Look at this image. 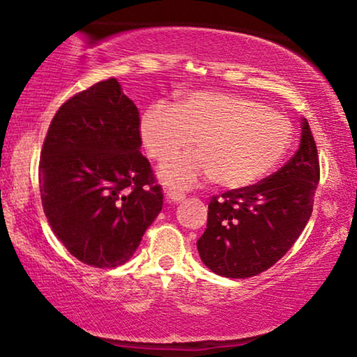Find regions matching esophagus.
Masks as SVG:
<instances>
[{
  "label": "esophagus",
  "mask_w": 357,
  "mask_h": 357,
  "mask_svg": "<svg viewBox=\"0 0 357 357\" xmlns=\"http://www.w3.org/2000/svg\"><path fill=\"white\" fill-rule=\"evenodd\" d=\"M184 198H186V195H184V192H181V191H176V190H167L166 191V199H167V202H171V203H179V202H183Z\"/></svg>",
  "instance_id": "1"
}]
</instances>
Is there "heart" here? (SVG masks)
<instances>
[{
    "mask_svg": "<svg viewBox=\"0 0 357 357\" xmlns=\"http://www.w3.org/2000/svg\"><path fill=\"white\" fill-rule=\"evenodd\" d=\"M292 130L289 117L261 102L204 90L181 93L176 105L154 102L141 117L142 142L154 161H171L199 141L202 153L161 169L162 181L176 188L210 178L227 190L253 186L282 161Z\"/></svg>",
    "mask_w": 357,
    "mask_h": 357,
    "instance_id": "b5f03b06",
    "label": "heart"
}]
</instances>
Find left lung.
<instances>
[{
  "label": "left lung",
  "mask_w": 357,
  "mask_h": 357,
  "mask_svg": "<svg viewBox=\"0 0 357 357\" xmlns=\"http://www.w3.org/2000/svg\"><path fill=\"white\" fill-rule=\"evenodd\" d=\"M321 167L309 122L297 153L264 181L213 196L198 252L208 268L228 278L258 275L296 243L312 215Z\"/></svg>",
  "instance_id": "8db88e82"
}]
</instances>
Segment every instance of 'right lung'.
<instances>
[{"mask_svg": "<svg viewBox=\"0 0 357 357\" xmlns=\"http://www.w3.org/2000/svg\"><path fill=\"white\" fill-rule=\"evenodd\" d=\"M141 119L116 79L56 110L40 155L45 216L77 260L126 264L162 210V188L141 149Z\"/></svg>", "mask_w": 357, "mask_h": 357, "instance_id": "1", "label": "right lung"}]
</instances>
